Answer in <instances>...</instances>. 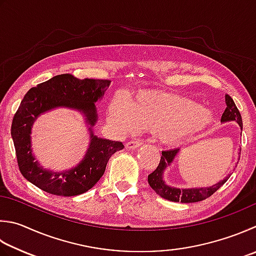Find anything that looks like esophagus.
Instances as JSON below:
<instances>
[{"mask_svg": "<svg viewBox=\"0 0 256 256\" xmlns=\"http://www.w3.org/2000/svg\"><path fill=\"white\" fill-rule=\"evenodd\" d=\"M142 144V142L139 140H130L126 144V148L129 149V150H134V149H137L138 147H140Z\"/></svg>", "mask_w": 256, "mask_h": 256, "instance_id": "1", "label": "esophagus"}]
</instances>
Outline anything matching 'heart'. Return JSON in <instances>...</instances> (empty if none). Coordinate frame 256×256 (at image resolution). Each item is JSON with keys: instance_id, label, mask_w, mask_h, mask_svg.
<instances>
[{"instance_id": "heart-1", "label": "heart", "mask_w": 256, "mask_h": 256, "mask_svg": "<svg viewBox=\"0 0 256 256\" xmlns=\"http://www.w3.org/2000/svg\"><path fill=\"white\" fill-rule=\"evenodd\" d=\"M109 120L119 132L142 128L156 132L158 142L176 146L214 122L210 110L195 101L162 91H142L130 100L117 98L109 106Z\"/></svg>"}]
</instances>
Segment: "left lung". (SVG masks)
Instances as JSON below:
<instances>
[{"label":"left lung","mask_w":256,"mask_h":256,"mask_svg":"<svg viewBox=\"0 0 256 256\" xmlns=\"http://www.w3.org/2000/svg\"><path fill=\"white\" fill-rule=\"evenodd\" d=\"M225 102H226V109L222 116L220 122H235L238 124L240 130L243 129V122L242 117L238 112V107H236L233 99L230 97L228 94L225 96ZM180 149L175 148L170 149V150L162 152V158L159 162V165L154 170L150 175L148 176V184L157 194L170 202H180V203H196V202H200L206 200L214 194V192L223 186L230 176L228 174L223 180H220L216 182L215 185H212L210 187H192V188H178L168 185L164 180V172L170 167L174 159L180 154ZM240 160V157H238ZM236 162V165H238ZM236 167V166H235ZM235 170V168H234Z\"/></svg>","instance_id":"1"}]
</instances>
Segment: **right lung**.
Listing matches in <instances>:
<instances>
[{"label":"right lung","mask_w":256,"mask_h":256,"mask_svg":"<svg viewBox=\"0 0 256 256\" xmlns=\"http://www.w3.org/2000/svg\"><path fill=\"white\" fill-rule=\"evenodd\" d=\"M110 84V80L78 79L64 74L28 91L14 114L11 127L18 165L26 180L49 194L64 197L84 194L97 184L109 158L124 149L122 142L100 138L94 134V126L98 122L96 102L102 99ZM56 108H68L82 113L90 134V147L83 160L71 170L62 172L43 168L35 159L30 142L35 120Z\"/></svg>","instance_id":"add662e5"}]
</instances>
